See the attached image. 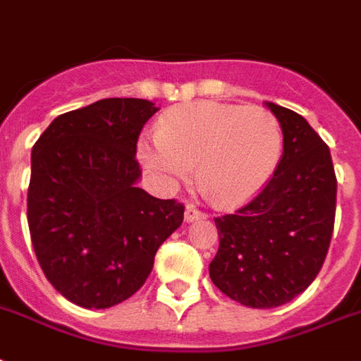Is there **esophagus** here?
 <instances>
[{
    "label": "esophagus",
    "mask_w": 361,
    "mask_h": 361,
    "mask_svg": "<svg viewBox=\"0 0 361 361\" xmlns=\"http://www.w3.org/2000/svg\"><path fill=\"white\" fill-rule=\"evenodd\" d=\"M206 214H202L200 210H197L195 206H187L185 208V221L187 224H192V221H199V219H204Z\"/></svg>",
    "instance_id": "1"
}]
</instances>
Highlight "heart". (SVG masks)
Returning <instances> with one entry per match:
<instances>
[{"mask_svg": "<svg viewBox=\"0 0 361 361\" xmlns=\"http://www.w3.org/2000/svg\"><path fill=\"white\" fill-rule=\"evenodd\" d=\"M284 149L279 119L257 106L192 102L176 107L137 142V159L162 187L191 178L217 204L236 206L259 195Z\"/></svg>", "mask_w": 361, "mask_h": 361, "instance_id": "b5f03b06", "label": "heart"}]
</instances>
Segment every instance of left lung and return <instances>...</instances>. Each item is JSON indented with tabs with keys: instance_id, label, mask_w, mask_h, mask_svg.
<instances>
[{
	"instance_id": "left-lung-1",
	"label": "left lung",
	"mask_w": 361,
	"mask_h": 361,
	"mask_svg": "<svg viewBox=\"0 0 361 361\" xmlns=\"http://www.w3.org/2000/svg\"><path fill=\"white\" fill-rule=\"evenodd\" d=\"M284 134L271 181L250 204L216 217L219 250L212 282L233 301L274 309L307 290L320 272L335 224L337 178L329 147L288 107L265 102Z\"/></svg>"
}]
</instances>
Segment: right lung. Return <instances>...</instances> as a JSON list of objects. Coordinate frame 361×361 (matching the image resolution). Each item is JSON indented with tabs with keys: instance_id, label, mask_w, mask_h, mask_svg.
<instances>
[{
	"instance_id": "right-lung-1",
	"label": "right lung",
	"mask_w": 361,
	"mask_h": 361,
	"mask_svg": "<svg viewBox=\"0 0 361 361\" xmlns=\"http://www.w3.org/2000/svg\"><path fill=\"white\" fill-rule=\"evenodd\" d=\"M159 107L106 98L59 115L32 149L27 225L47 280L82 309L136 293L183 204L137 187L136 142Z\"/></svg>"
}]
</instances>
